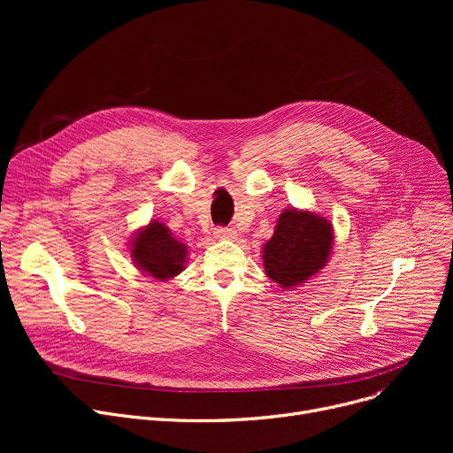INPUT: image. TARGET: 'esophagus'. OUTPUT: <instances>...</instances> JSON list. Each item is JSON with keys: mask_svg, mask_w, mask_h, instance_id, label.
<instances>
[{"mask_svg": "<svg viewBox=\"0 0 453 453\" xmlns=\"http://www.w3.org/2000/svg\"><path fill=\"white\" fill-rule=\"evenodd\" d=\"M214 236H217V239H234L236 236V231L233 229V227H217L214 229Z\"/></svg>", "mask_w": 453, "mask_h": 453, "instance_id": "1", "label": "esophagus"}]
</instances>
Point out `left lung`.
Returning <instances> with one entry per match:
<instances>
[{
  "label": "left lung",
  "mask_w": 453,
  "mask_h": 453,
  "mask_svg": "<svg viewBox=\"0 0 453 453\" xmlns=\"http://www.w3.org/2000/svg\"><path fill=\"white\" fill-rule=\"evenodd\" d=\"M332 241L328 220L311 211L287 209L263 250L266 275L282 288L299 287L326 265Z\"/></svg>",
  "instance_id": "obj_1"
}]
</instances>
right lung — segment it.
<instances>
[{
    "instance_id": "right-lung-1",
    "label": "right lung",
    "mask_w": 453,
    "mask_h": 453,
    "mask_svg": "<svg viewBox=\"0 0 453 453\" xmlns=\"http://www.w3.org/2000/svg\"><path fill=\"white\" fill-rule=\"evenodd\" d=\"M134 265L159 280L176 277L183 270L187 246L178 242L161 222H150L132 241Z\"/></svg>"
}]
</instances>
